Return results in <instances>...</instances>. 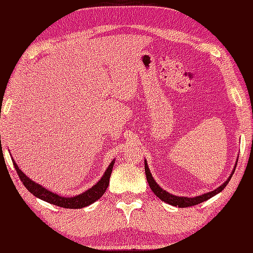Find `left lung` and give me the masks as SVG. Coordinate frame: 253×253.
<instances>
[{
    "label": "left lung",
    "instance_id": "obj_1",
    "mask_svg": "<svg viewBox=\"0 0 253 253\" xmlns=\"http://www.w3.org/2000/svg\"><path fill=\"white\" fill-rule=\"evenodd\" d=\"M237 165V163H236ZM144 170H146V176H147V180L149 182V186L151 188V190L154 192V195H157V197H159L161 200L171 204V206L174 207H178V208H188V207H193V206H197V204L201 203L203 201H207L208 199L214 197L215 195H217L218 192H221L225 187L227 186V184L229 182L230 178H232V176L235 171V169L233 170L232 175L228 177V179L224 182L222 186H219L218 188H216L215 190H213L211 192H208V193H204L202 196H198V197H193V198H187V197H177L171 195V193H169L168 191L163 190L162 188H161L155 180L153 179V177L150 173V169L148 168V164H147V161H144Z\"/></svg>",
    "mask_w": 253,
    "mask_h": 253
}]
</instances>
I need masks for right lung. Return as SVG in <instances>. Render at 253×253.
Wrapping results in <instances>:
<instances>
[{
	"instance_id": "right-lung-1",
	"label": "right lung",
	"mask_w": 253,
	"mask_h": 253,
	"mask_svg": "<svg viewBox=\"0 0 253 253\" xmlns=\"http://www.w3.org/2000/svg\"><path fill=\"white\" fill-rule=\"evenodd\" d=\"M114 163L115 161H112V163L109 165V168H107V169L105 170V173L103 176H102V178L96 182L93 187H91L89 190L76 197L64 198L56 195V193H53L49 190H46L45 188L36 184V182L29 179L28 177H27L23 171L18 169L17 164H16L15 161L13 160L14 168L16 171H17L21 182H23L24 186L28 189V191H30L32 195L36 196L37 198L41 199V200L46 201L51 204H54V206H57V207L65 208V209H82L84 207H88L103 196L107 186L110 184V176L112 173L113 166H114Z\"/></svg>"
}]
</instances>
